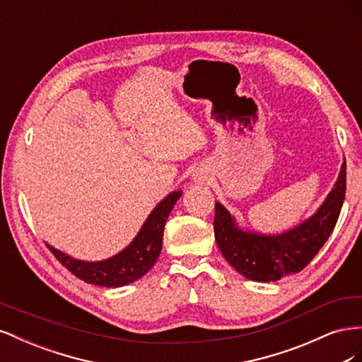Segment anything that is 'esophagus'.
Returning <instances> with one entry per match:
<instances>
[{
  "label": "esophagus",
  "mask_w": 362,
  "mask_h": 362,
  "mask_svg": "<svg viewBox=\"0 0 362 362\" xmlns=\"http://www.w3.org/2000/svg\"><path fill=\"white\" fill-rule=\"evenodd\" d=\"M198 181H202V180H201V177H199V178H198Z\"/></svg>",
  "instance_id": "esophagus-1"
}]
</instances>
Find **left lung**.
Instances as JSON below:
<instances>
[{"label": "left lung", "instance_id": "1", "mask_svg": "<svg viewBox=\"0 0 362 362\" xmlns=\"http://www.w3.org/2000/svg\"><path fill=\"white\" fill-rule=\"evenodd\" d=\"M346 196V160L323 204L306 221L281 234H261L242 228L226 208L216 202L214 237L225 259L240 275L272 282L310 264L332 234Z\"/></svg>", "mask_w": 362, "mask_h": 362}]
</instances>
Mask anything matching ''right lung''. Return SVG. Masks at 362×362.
<instances>
[{
	"label": "right lung",
	"instance_id": "right-lung-1",
	"mask_svg": "<svg viewBox=\"0 0 362 362\" xmlns=\"http://www.w3.org/2000/svg\"><path fill=\"white\" fill-rule=\"evenodd\" d=\"M181 194L182 190H175L160 201L146 217L133 242L107 259H75L48 243L47 246L64 267L87 284L108 288L128 286V284L146 275L151 267L156 264L163 246L164 225H166L172 208L181 198Z\"/></svg>",
	"mask_w": 362,
	"mask_h": 362
}]
</instances>
